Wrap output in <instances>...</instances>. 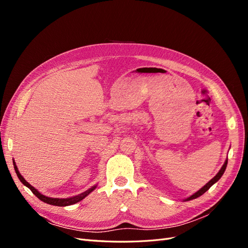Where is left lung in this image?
Listing matches in <instances>:
<instances>
[{
    "instance_id": "1",
    "label": "left lung",
    "mask_w": 248,
    "mask_h": 248,
    "mask_svg": "<svg viewBox=\"0 0 248 248\" xmlns=\"http://www.w3.org/2000/svg\"><path fill=\"white\" fill-rule=\"evenodd\" d=\"M227 164H228V160H226V162L223 163V166L221 167V169H220V170L217 172L216 174V176L214 177V178H212L211 180H210V181L204 186V187H202V188L199 190V191H197L196 193H193L192 196H190L189 198H187L185 201H191V200H194V199H197V198H199V197H201L202 194H204L210 187H211L214 183H216L217 181H218V180L221 178V176L223 175V172H224V170H226V169H227Z\"/></svg>"
}]
</instances>
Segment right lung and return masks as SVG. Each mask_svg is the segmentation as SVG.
I'll return each mask as SVG.
<instances>
[{
    "label": "right lung",
    "instance_id": "1",
    "mask_svg": "<svg viewBox=\"0 0 248 248\" xmlns=\"http://www.w3.org/2000/svg\"><path fill=\"white\" fill-rule=\"evenodd\" d=\"M13 166H14V170H16V175H17V177L19 178V180H20V182L24 184V185H26L28 188H30L31 189V191L35 194V196L38 198L39 200H41L42 202H46V204H49V205H54V206H60V207H64V206H70V205H73V204H76V202H78L79 201H81L82 199H85L89 193H91L95 188H96V186L97 185H94V186H92L91 188H89L88 190H86L85 192H82V193H80V194H78V196H76V197H72V198H68V199H55V198H48V197H46V196H43V194H41L38 190H37L35 187H33L31 184L30 183H28L26 180L24 179V177H22L20 174H19V171H18V169H17V167H16V162L13 161Z\"/></svg>",
    "mask_w": 248,
    "mask_h": 248
}]
</instances>
